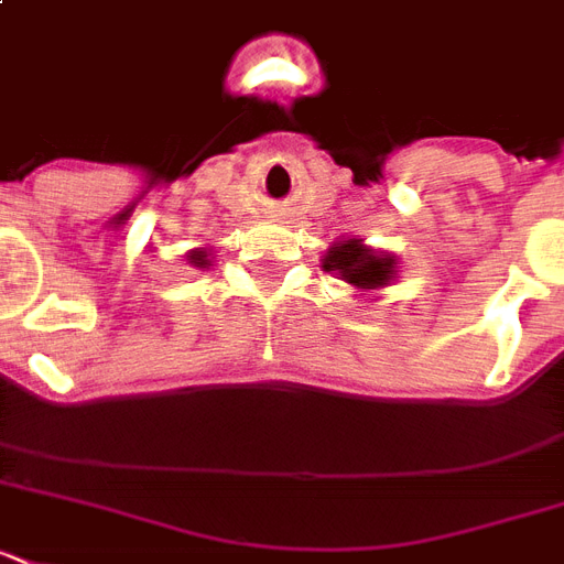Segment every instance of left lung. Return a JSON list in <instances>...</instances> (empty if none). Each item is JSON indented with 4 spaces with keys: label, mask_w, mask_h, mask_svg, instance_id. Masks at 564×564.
<instances>
[{
    "label": "left lung",
    "mask_w": 564,
    "mask_h": 564,
    "mask_svg": "<svg viewBox=\"0 0 564 564\" xmlns=\"http://www.w3.org/2000/svg\"><path fill=\"white\" fill-rule=\"evenodd\" d=\"M325 272L339 274L345 283H351L360 292L380 290L389 286V281L398 272L394 257L386 251H375V248L362 246V239H343L327 248L325 260H322Z\"/></svg>",
    "instance_id": "1"
}]
</instances>
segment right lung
<instances>
[{"instance_id": "1", "label": "right lung", "mask_w": 564, "mask_h": 564, "mask_svg": "<svg viewBox=\"0 0 564 564\" xmlns=\"http://www.w3.org/2000/svg\"><path fill=\"white\" fill-rule=\"evenodd\" d=\"M187 260L195 269H207V265H210V260H207V248H193L187 254Z\"/></svg>"}]
</instances>
